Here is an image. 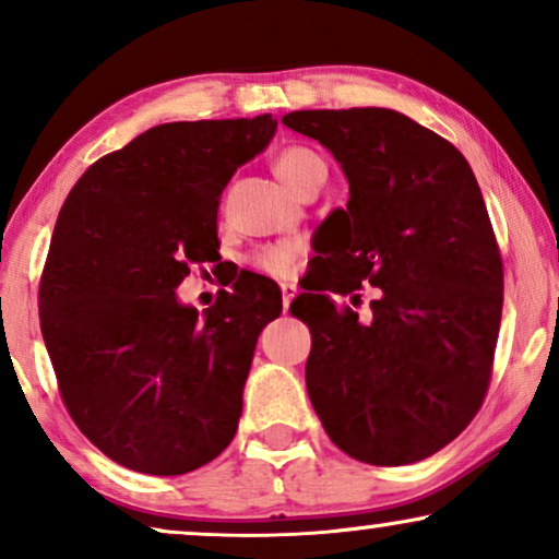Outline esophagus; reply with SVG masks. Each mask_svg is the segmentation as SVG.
<instances>
[{"label":"esophagus","mask_w":559,"mask_h":559,"mask_svg":"<svg viewBox=\"0 0 559 559\" xmlns=\"http://www.w3.org/2000/svg\"><path fill=\"white\" fill-rule=\"evenodd\" d=\"M282 289V310H289V302H293V297L297 295V287L289 285V282H285V285L280 287Z\"/></svg>","instance_id":"esophagus-1"}]
</instances>
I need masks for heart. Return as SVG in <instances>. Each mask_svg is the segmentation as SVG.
<instances>
[{"label": "heart", "instance_id": "b5f03b06", "mask_svg": "<svg viewBox=\"0 0 559 559\" xmlns=\"http://www.w3.org/2000/svg\"><path fill=\"white\" fill-rule=\"evenodd\" d=\"M272 165L274 173L280 175V180L285 182L289 190H295L297 195L302 193V188L308 186V182L325 178L323 157L310 147H302V144H287V147H282L277 155H274ZM297 254H300V247L293 241L272 243V247H264L251 254V266L264 274H272V277H287V274L295 270Z\"/></svg>", "mask_w": 559, "mask_h": 559}]
</instances>
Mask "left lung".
<instances>
[{"label":"left lung","mask_w":559,"mask_h":559,"mask_svg":"<svg viewBox=\"0 0 559 559\" xmlns=\"http://www.w3.org/2000/svg\"><path fill=\"white\" fill-rule=\"evenodd\" d=\"M348 178L320 231L325 272L293 302L310 328L305 384L328 438L371 465H407L455 440L484 404L501 325L503 264L468 159L392 109L293 111ZM380 287L372 318L325 292ZM360 299V296H355Z\"/></svg>","instance_id":"1"}]
</instances>
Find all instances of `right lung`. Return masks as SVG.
Returning a JSON list of instances; mask_svg holds the SVG:
<instances>
[{
	"label": "right lung",
	"mask_w": 559,
	"mask_h": 559,
	"mask_svg": "<svg viewBox=\"0 0 559 559\" xmlns=\"http://www.w3.org/2000/svg\"><path fill=\"white\" fill-rule=\"evenodd\" d=\"M274 129L272 114L152 127L96 159L58 213L37 295L43 341L68 415L129 471L182 476L234 440L280 289L236 282L203 316L175 289L218 259L221 193Z\"/></svg>",
	"instance_id": "add662e5"
}]
</instances>
